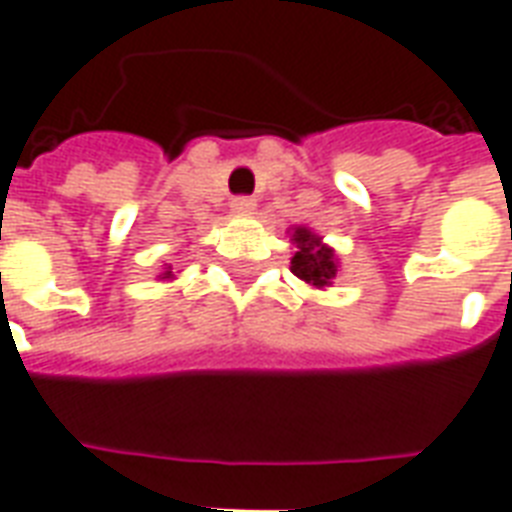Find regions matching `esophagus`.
<instances>
[{
  "instance_id": "obj_1",
  "label": "esophagus",
  "mask_w": 512,
  "mask_h": 512,
  "mask_svg": "<svg viewBox=\"0 0 512 512\" xmlns=\"http://www.w3.org/2000/svg\"><path fill=\"white\" fill-rule=\"evenodd\" d=\"M231 209H234V215H253V209H256V201L248 198V195H239L231 201Z\"/></svg>"
}]
</instances>
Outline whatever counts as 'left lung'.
I'll list each match as a JSON object with an SVG mask.
<instances>
[{"instance_id": "1", "label": "left lung", "mask_w": 512, "mask_h": 512, "mask_svg": "<svg viewBox=\"0 0 512 512\" xmlns=\"http://www.w3.org/2000/svg\"><path fill=\"white\" fill-rule=\"evenodd\" d=\"M289 242L295 245L292 264L289 270L308 284L311 289H325L333 284V278L339 273V256L331 245L322 242L320 234H314L311 228L295 226L289 228Z\"/></svg>"}]
</instances>
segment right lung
<instances>
[{
  "label": "right lung",
  "mask_w": 512,
  "mask_h": 512,
  "mask_svg": "<svg viewBox=\"0 0 512 512\" xmlns=\"http://www.w3.org/2000/svg\"><path fill=\"white\" fill-rule=\"evenodd\" d=\"M173 278H176V273H173V267H170V264H165V267H162V273L157 275V281H173Z\"/></svg>",
  "instance_id": "add662e5"
}]
</instances>
